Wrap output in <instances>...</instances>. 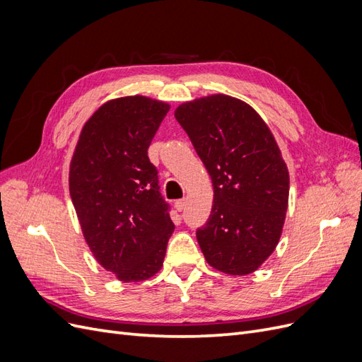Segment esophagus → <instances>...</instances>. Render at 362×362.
I'll list each match as a JSON object with an SVG mask.
<instances>
[{"instance_id": "esophagus-1", "label": "esophagus", "mask_w": 362, "mask_h": 362, "mask_svg": "<svg viewBox=\"0 0 362 362\" xmlns=\"http://www.w3.org/2000/svg\"><path fill=\"white\" fill-rule=\"evenodd\" d=\"M185 205H187V199H178L177 202H175V208H177L178 211H182Z\"/></svg>"}]
</instances>
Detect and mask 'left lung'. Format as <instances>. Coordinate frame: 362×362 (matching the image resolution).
Wrapping results in <instances>:
<instances>
[{
    "mask_svg": "<svg viewBox=\"0 0 362 362\" xmlns=\"http://www.w3.org/2000/svg\"><path fill=\"white\" fill-rule=\"evenodd\" d=\"M175 117L213 181L211 214L196 231L202 254L217 270L247 275L275 250L286 221L290 178L275 137L226 95L185 103Z\"/></svg>",
    "mask_w": 362,
    "mask_h": 362,
    "instance_id": "obj_1",
    "label": "left lung"
}]
</instances>
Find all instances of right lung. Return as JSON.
<instances>
[{
    "label": "right lung",
    "instance_id": "obj_1",
    "mask_svg": "<svg viewBox=\"0 0 362 362\" xmlns=\"http://www.w3.org/2000/svg\"><path fill=\"white\" fill-rule=\"evenodd\" d=\"M169 105L146 96L108 101L87 120L69 170V192L87 245L119 281L161 269L175 225L148 148Z\"/></svg>",
    "mask_w": 362,
    "mask_h": 362
}]
</instances>
